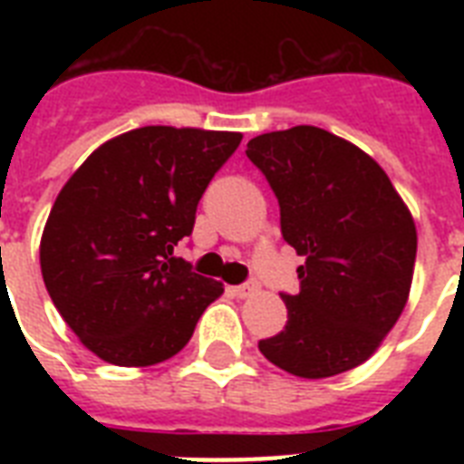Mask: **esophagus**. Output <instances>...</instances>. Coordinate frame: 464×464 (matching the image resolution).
Here are the masks:
<instances>
[{
    "instance_id": "1",
    "label": "esophagus",
    "mask_w": 464,
    "mask_h": 464,
    "mask_svg": "<svg viewBox=\"0 0 464 464\" xmlns=\"http://www.w3.org/2000/svg\"><path fill=\"white\" fill-rule=\"evenodd\" d=\"M260 289V286H257V282H247V284H240V286H231V294L236 298H247V296H253L255 291Z\"/></svg>"
}]
</instances>
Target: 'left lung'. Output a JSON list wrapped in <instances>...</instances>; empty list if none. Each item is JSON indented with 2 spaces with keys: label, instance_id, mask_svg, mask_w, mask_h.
Listing matches in <instances>:
<instances>
[{
  "label": "left lung",
  "instance_id": "left-lung-1",
  "mask_svg": "<svg viewBox=\"0 0 464 464\" xmlns=\"http://www.w3.org/2000/svg\"><path fill=\"white\" fill-rule=\"evenodd\" d=\"M275 189L282 236L301 257L289 320L260 352L298 378L352 371L381 346L410 298L417 226L366 151L313 125L247 141Z\"/></svg>",
  "mask_w": 464,
  "mask_h": 464
}]
</instances>
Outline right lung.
<instances>
[{"instance_id": "1", "label": "right lung", "mask_w": 464, "mask_h": 464, "mask_svg": "<svg viewBox=\"0 0 464 464\" xmlns=\"http://www.w3.org/2000/svg\"><path fill=\"white\" fill-rule=\"evenodd\" d=\"M240 132L140 127L105 141L54 199L40 238L43 282L82 344L115 366H154L188 344L224 284L173 247L195 226Z\"/></svg>"}]
</instances>
